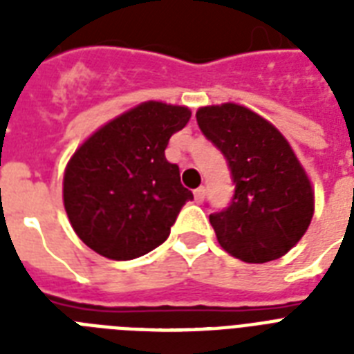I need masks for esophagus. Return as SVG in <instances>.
Segmentation results:
<instances>
[{"mask_svg":"<svg viewBox=\"0 0 354 354\" xmlns=\"http://www.w3.org/2000/svg\"><path fill=\"white\" fill-rule=\"evenodd\" d=\"M204 196H205L204 185H200L198 189H194V200H196V204H202V202H204Z\"/></svg>","mask_w":354,"mask_h":354,"instance_id":"1","label":"esophagus"}]
</instances>
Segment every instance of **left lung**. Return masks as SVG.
<instances>
[{
	"label": "left lung",
	"instance_id": "8db88e82",
	"mask_svg": "<svg viewBox=\"0 0 354 354\" xmlns=\"http://www.w3.org/2000/svg\"><path fill=\"white\" fill-rule=\"evenodd\" d=\"M196 121L221 150L235 193L209 222L221 246L244 263L283 257L305 235L314 215L307 172L277 128L244 106H204Z\"/></svg>",
	"mask_w": 354,
	"mask_h": 354
}]
</instances>
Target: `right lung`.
<instances>
[{"mask_svg":"<svg viewBox=\"0 0 354 354\" xmlns=\"http://www.w3.org/2000/svg\"><path fill=\"white\" fill-rule=\"evenodd\" d=\"M191 110L149 101L99 128L69 160L64 207L75 233L102 257L130 261L167 241L193 193L165 149Z\"/></svg>","mask_w":354,"mask_h":354,"instance_id":"1","label":"right lung"}]
</instances>
